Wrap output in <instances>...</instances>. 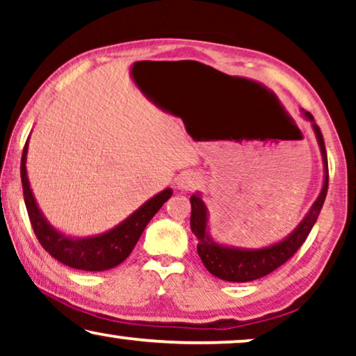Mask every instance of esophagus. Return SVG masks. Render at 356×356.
<instances>
[{"label":"esophagus","instance_id":"1","mask_svg":"<svg viewBox=\"0 0 356 356\" xmlns=\"http://www.w3.org/2000/svg\"><path fill=\"white\" fill-rule=\"evenodd\" d=\"M199 184V178L196 173H183L181 177L178 178V188L181 189V191H191Z\"/></svg>","mask_w":356,"mask_h":356}]
</instances>
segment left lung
<instances>
[{
    "mask_svg": "<svg viewBox=\"0 0 356 356\" xmlns=\"http://www.w3.org/2000/svg\"><path fill=\"white\" fill-rule=\"evenodd\" d=\"M306 118L313 121V129L318 138L321 154L324 160V186L321 191L319 197L316 199L313 207L309 209L308 216L303 218L298 228L286 236L284 241L272 245L269 248H262V250H238V248H227L217 245L207 235V207L202 202V199L191 196V230L197 236V254L201 257L202 264L212 275L227 282H251L261 277L269 275L270 272L279 269L282 264H285L296 251L300 250L301 245L308 238L311 228L318 220L321 209H323L325 194L329 188V165H327V152H325V145L321 133L319 126L314 123L313 115L308 111H303Z\"/></svg>",
    "mask_w": 356,
    "mask_h": 356,
    "instance_id": "left-lung-1",
    "label": "left lung"
}]
</instances>
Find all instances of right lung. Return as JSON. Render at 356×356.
<instances>
[{
	"label": "right lung",
	"instance_id": "right-lung-1",
	"mask_svg": "<svg viewBox=\"0 0 356 356\" xmlns=\"http://www.w3.org/2000/svg\"><path fill=\"white\" fill-rule=\"evenodd\" d=\"M26 155L27 143L22 150L21 179L24 201H26L33 233H35L37 240L40 241L43 250L50 252L56 261L63 262L67 267H72V269L99 272L113 269V267L121 264L131 254V251L134 250L136 243L143 235L144 228L147 227L150 218L159 212V209L172 196V189H163L162 193L149 199L143 207H139L133 216H129L123 223L115 227L113 230L99 236L84 238V240H72V238H67L63 233L56 232L45 220L42 212L38 211L32 189L29 186Z\"/></svg>",
	"mask_w": 356,
	"mask_h": 356
}]
</instances>
